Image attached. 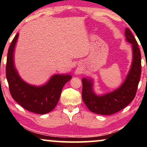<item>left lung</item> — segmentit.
I'll use <instances>...</instances> for the list:
<instances>
[{
	"mask_svg": "<svg viewBox=\"0 0 147 147\" xmlns=\"http://www.w3.org/2000/svg\"><path fill=\"white\" fill-rule=\"evenodd\" d=\"M126 40L131 45L132 62L126 79L115 90L104 94H96L93 89V80L83 78L82 99L92 112L100 115L113 114L127 106L136 94L141 73V52L138 43L130 29L125 30Z\"/></svg>",
	"mask_w": 147,
	"mask_h": 147,
	"instance_id": "8db88e82",
	"label": "left lung"
}]
</instances>
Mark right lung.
<instances>
[{
  "label": "right lung",
  "instance_id": "obj_1",
  "mask_svg": "<svg viewBox=\"0 0 147 147\" xmlns=\"http://www.w3.org/2000/svg\"><path fill=\"white\" fill-rule=\"evenodd\" d=\"M18 37L19 33L12 40L7 56L6 74L11 95L27 110L41 115L46 114L55 108L62 89L72 76L69 74H54L46 84L39 86L24 82L19 76L14 61V51Z\"/></svg>",
  "mask_w": 147,
  "mask_h": 147
}]
</instances>
